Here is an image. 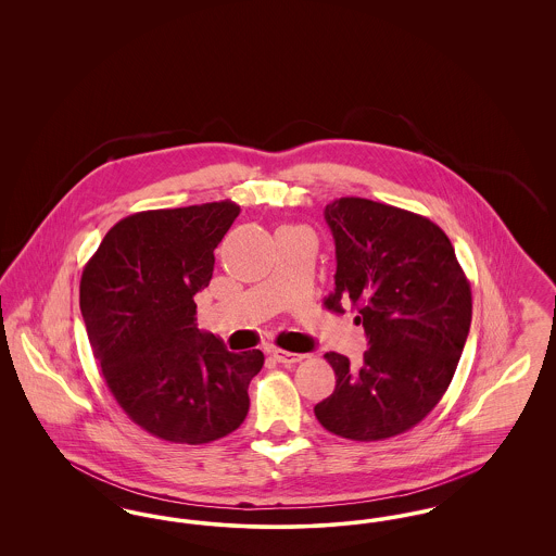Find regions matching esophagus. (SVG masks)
Here are the masks:
<instances>
[{"label": "esophagus", "instance_id": "34e87169", "mask_svg": "<svg viewBox=\"0 0 556 556\" xmlns=\"http://www.w3.org/2000/svg\"><path fill=\"white\" fill-rule=\"evenodd\" d=\"M270 356H273L277 363H281V365H295V363H300V361L306 358L304 354H295V352L279 350V348H275V350L270 352Z\"/></svg>", "mask_w": 556, "mask_h": 556}]
</instances>
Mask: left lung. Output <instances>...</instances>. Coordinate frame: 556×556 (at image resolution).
Listing matches in <instances>:
<instances>
[{"mask_svg":"<svg viewBox=\"0 0 556 556\" xmlns=\"http://www.w3.org/2000/svg\"><path fill=\"white\" fill-rule=\"evenodd\" d=\"M336 239L327 308L358 311L369 350L358 367L327 352L336 390L315 406L327 431L377 442L400 435L448 390L471 327V286L448 236L427 216L365 198L325 208Z\"/></svg>","mask_w":556,"mask_h":556,"instance_id":"obj_1","label":"left lung"}]
</instances>
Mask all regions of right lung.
<instances>
[{
  "label": "right lung",
  "mask_w": 556,
  "mask_h": 556,
  "mask_svg": "<svg viewBox=\"0 0 556 556\" xmlns=\"http://www.w3.org/2000/svg\"><path fill=\"white\" fill-rule=\"evenodd\" d=\"M231 200L135 212L118 220L80 277V313L110 394L132 424L175 444H208L243 424L261 350L229 352L195 325Z\"/></svg>",
  "instance_id": "obj_1"
}]
</instances>
